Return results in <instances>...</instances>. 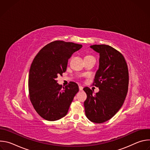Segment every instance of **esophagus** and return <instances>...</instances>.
Returning <instances> with one entry per match:
<instances>
[{
  "mask_svg": "<svg viewBox=\"0 0 150 150\" xmlns=\"http://www.w3.org/2000/svg\"><path fill=\"white\" fill-rule=\"evenodd\" d=\"M79 90L80 91H82V90H83V87H82V86H79Z\"/></svg>",
  "mask_w": 150,
  "mask_h": 150,
  "instance_id": "1",
  "label": "esophagus"
}]
</instances>
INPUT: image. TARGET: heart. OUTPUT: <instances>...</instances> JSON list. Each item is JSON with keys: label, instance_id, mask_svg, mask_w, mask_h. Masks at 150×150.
Masks as SVG:
<instances>
[{"label": "heart", "instance_id": "b5f03b06", "mask_svg": "<svg viewBox=\"0 0 150 150\" xmlns=\"http://www.w3.org/2000/svg\"><path fill=\"white\" fill-rule=\"evenodd\" d=\"M85 57H94L92 56H87Z\"/></svg>", "mask_w": 150, "mask_h": 150}]
</instances>
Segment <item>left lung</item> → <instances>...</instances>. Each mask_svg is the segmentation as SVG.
Instances as JSON below:
<instances>
[{
  "mask_svg": "<svg viewBox=\"0 0 150 150\" xmlns=\"http://www.w3.org/2000/svg\"><path fill=\"white\" fill-rule=\"evenodd\" d=\"M90 48L100 55L94 82L100 91L94 94L90 88H83L87 95L85 113L91 122L101 123L110 119L122 106L127 93L129 74L123 56L114 48L105 45H94Z\"/></svg>",
  "mask_w": 150,
  "mask_h": 150,
  "instance_id": "1",
  "label": "left lung"
}]
</instances>
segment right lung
Instances as JSON below:
<instances>
[{
  "label": "right lung",
  "mask_w": 150,
  "mask_h": 150,
  "mask_svg": "<svg viewBox=\"0 0 150 150\" xmlns=\"http://www.w3.org/2000/svg\"><path fill=\"white\" fill-rule=\"evenodd\" d=\"M82 45L55 41L42 48L31 64L28 78L30 100L43 119L54 121L67 115L78 85L70 82L63 88L56 79L67 68L68 59Z\"/></svg>",
  "instance_id": "1"
}]
</instances>
